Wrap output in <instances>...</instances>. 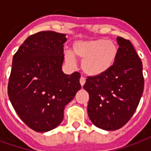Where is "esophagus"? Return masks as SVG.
<instances>
[{
    "label": "esophagus",
    "mask_w": 151,
    "mask_h": 151,
    "mask_svg": "<svg viewBox=\"0 0 151 151\" xmlns=\"http://www.w3.org/2000/svg\"><path fill=\"white\" fill-rule=\"evenodd\" d=\"M85 82H86L85 78H84V77H81V78H80V84L82 85V86L85 84Z\"/></svg>",
    "instance_id": "obj_1"
}]
</instances>
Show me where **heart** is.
Listing matches in <instances>:
<instances>
[{
  "mask_svg": "<svg viewBox=\"0 0 151 151\" xmlns=\"http://www.w3.org/2000/svg\"><path fill=\"white\" fill-rule=\"evenodd\" d=\"M73 52L82 60V67L86 73L98 76L111 68L117 55V47L111 40H78L73 44ZM65 59L74 62L72 52L65 53Z\"/></svg>",
  "mask_w": 151,
  "mask_h": 151,
  "instance_id": "heart-1",
  "label": "heart"
}]
</instances>
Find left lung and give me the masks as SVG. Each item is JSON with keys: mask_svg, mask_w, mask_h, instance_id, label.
<instances>
[{"mask_svg": "<svg viewBox=\"0 0 151 151\" xmlns=\"http://www.w3.org/2000/svg\"><path fill=\"white\" fill-rule=\"evenodd\" d=\"M113 65L100 75L87 77L83 88L90 99L87 112L95 126L116 130L133 116L144 90L142 63L129 40L116 38Z\"/></svg>", "mask_w": 151, "mask_h": 151, "instance_id": "obj_1", "label": "left lung"}]
</instances>
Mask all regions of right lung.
<instances>
[{
	"label": "right lung",
	"mask_w": 151,
	"mask_h": 151,
	"mask_svg": "<svg viewBox=\"0 0 151 151\" xmlns=\"http://www.w3.org/2000/svg\"><path fill=\"white\" fill-rule=\"evenodd\" d=\"M65 35H31L13 57L8 95L18 116L31 129L44 133L64 118V109L81 89L78 72L62 71Z\"/></svg>",
	"instance_id": "1"
}]
</instances>
